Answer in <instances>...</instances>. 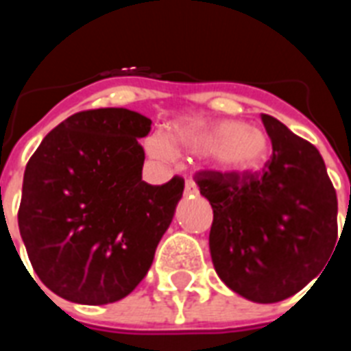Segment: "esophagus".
Here are the masks:
<instances>
[{
    "mask_svg": "<svg viewBox=\"0 0 351 351\" xmlns=\"http://www.w3.org/2000/svg\"><path fill=\"white\" fill-rule=\"evenodd\" d=\"M184 193L186 195H195L197 193V184L193 180H186V187H184Z\"/></svg>",
    "mask_w": 351,
    "mask_h": 351,
    "instance_id": "34e87169",
    "label": "esophagus"
}]
</instances>
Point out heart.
Masks as SVG:
<instances>
[{
    "label": "heart",
    "instance_id": "obj_1",
    "mask_svg": "<svg viewBox=\"0 0 351 351\" xmlns=\"http://www.w3.org/2000/svg\"><path fill=\"white\" fill-rule=\"evenodd\" d=\"M145 151L151 158L162 162H169L173 151L206 153L217 169L244 175L264 165L269 154V138L264 129L250 123L186 118L173 123L165 138L149 136Z\"/></svg>",
    "mask_w": 351,
    "mask_h": 351
}]
</instances>
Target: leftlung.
Returning <instances> with one entry per match:
<instances>
[{
    "mask_svg": "<svg viewBox=\"0 0 351 351\" xmlns=\"http://www.w3.org/2000/svg\"><path fill=\"white\" fill-rule=\"evenodd\" d=\"M273 154L255 173L200 171L213 208L209 251L234 293L271 304L322 271L337 244V195L315 145L262 114ZM324 273V271H322Z\"/></svg>",
    "mask_w": 351,
    "mask_h": 351,
    "instance_id": "obj_1",
    "label": "left lung"
}]
</instances>
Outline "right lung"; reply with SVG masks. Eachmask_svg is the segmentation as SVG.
Wrapping results in <instances>:
<instances>
[{
    "label": "right lung",
    "instance_id": "obj_1",
    "mask_svg": "<svg viewBox=\"0 0 351 351\" xmlns=\"http://www.w3.org/2000/svg\"><path fill=\"white\" fill-rule=\"evenodd\" d=\"M151 123L123 107L76 112L30 156L19 233L36 275L58 297L109 304L147 275L184 193L180 176L162 186L142 180L138 140Z\"/></svg>",
    "mask_w": 351,
    "mask_h": 351
}]
</instances>
